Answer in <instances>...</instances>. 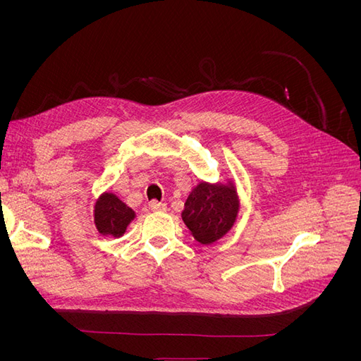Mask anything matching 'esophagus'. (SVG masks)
Instances as JSON below:
<instances>
[{
  "mask_svg": "<svg viewBox=\"0 0 361 361\" xmlns=\"http://www.w3.org/2000/svg\"><path fill=\"white\" fill-rule=\"evenodd\" d=\"M149 207H150V211H154V212H164V211H167V204H166V203H159V202H157V200L150 202V203H149Z\"/></svg>",
  "mask_w": 361,
  "mask_h": 361,
  "instance_id": "esophagus-1",
  "label": "esophagus"
}]
</instances>
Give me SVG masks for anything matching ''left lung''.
I'll return each mask as SVG.
<instances>
[{
  "instance_id": "obj_1",
  "label": "left lung",
  "mask_w": 361,
  "mask_h": 361,
  "mask_svg": "<svg viewBox=\"0 0 361 361\" xmlns=\"http://www.w3.org/2000/svg\"><path fill=\"white\" fill-rule=\"evenodd\" d=\"M239 212L235 183L199 182L190 192L182 220L191 235L203 245L214 244L233 227Z\"/></svg>"
}]
</instances>
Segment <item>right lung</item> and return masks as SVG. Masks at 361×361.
I'll return each mask as SVG.
<instances>
[{
    "label": "right lung",
    "instance_id": "obj_1",
    "mask_svg": "<svg viewBox=\"0 0 361 361\" xmlns=\"http://www.w3.org/2000/svg\"><path fill=\"white\" fill-rule=\"evenodd\" d=\"M134 218L135 212L113 192H104L94 203V226L104 236H123Z\"/></svg>",
    "mask_w": 361,
    "mask_h": 361
}]
</instances>
